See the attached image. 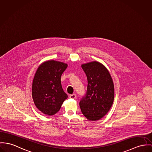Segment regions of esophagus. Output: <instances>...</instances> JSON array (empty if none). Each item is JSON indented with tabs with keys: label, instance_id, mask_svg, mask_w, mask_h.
I'll use <instances>...</instances> for the list:
<instances>
[{
	"label": "esophagus",
	"instance_id": "1",
	"mask_svg": "<svg viewBox=\"0 0 152 152\" xmlns=\"http://www.w3.org/2000/svg\"><path fill=\"white\" fill-rule=\"evenodd\" d=\"M69 98L71 99H75L76 98V94H72L69 95Z\"/></svg>",
	"mask_w": 152,
	"mask_h": 152
}]
</instances>
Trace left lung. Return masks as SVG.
<instances>
[{"label": "left lung", "instance_id": "left-lung-1", "mask_svg": "<svg viewBox=\"0 0 152 152\" xmlns=\"http://www.w3.org/2000/svg\"><path fill=\"white\" fill-rule=\"evenodd\" d=\"M87 78V93L79 102L83 115L90 121L102 118L113 104L115 89L112 77L104 65L93 61L82 65Z\"/></svg>", "mask_w": 152, "mask_h": 152}]
</instances>
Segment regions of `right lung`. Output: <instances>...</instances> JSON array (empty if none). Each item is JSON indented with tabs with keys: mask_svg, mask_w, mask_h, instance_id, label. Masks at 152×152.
Masks as SVG:
<instances>
[{
	"mask_svg": "<svg viewBox=\"0 0 152 152\" xmlns=\"http://www.w3.org/2000/svg\"><path fill=\"white\" fill-rule=\"evenodd\" d=\"M68 65L50 60L37 68L32 83V98L36 107L43 113L52 116L57 113L67 99L62 87L61 77Z\"/></svg>",
	"mask_w": 152,
	"mask_h": 152,
	"instance_id": "right-lung-1",
	"label": "right lung"
}]
</instances>
